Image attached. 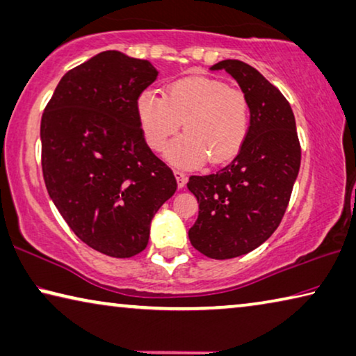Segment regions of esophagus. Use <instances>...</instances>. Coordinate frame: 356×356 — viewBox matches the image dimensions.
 I'll use <instances>...</instances> for the list:
<instances>
[{"instance_id":"34e87169","label":"esophagus","mask_w":356,"mask_h":356,"mask_svg":"<svg viewBox=\"0 0 356 356\" xmlns=\"http://www.w3.org/2000/svg\"><path fill=\"white\" fill-rule=\"evenodd\" d=\"M174 176H176V180H177V187L184 188L185 184H187V176L180 171H174Z\"/></svg>"}]
</instances>
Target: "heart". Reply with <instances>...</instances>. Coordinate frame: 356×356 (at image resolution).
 <instances>
[{
    "label": "heart",
    "instance_id": "1",
    "mask_svg": "<svg viewBox=\"0 0 356 356\" xmlns=\"http://www.w3.org/2000/svg\"><path fill=\"white\" fill-rule=\"evenodd\" d=\"M138 117L145 143L160 152L184 128V136L169 145L166 158L179 168L209 161L220 165L234 158L250 127V107L241 90L209 77H185L169 83L165 97L140 93Z\"/></svg>",
    "mask_w": 356,
    "mask_h": 356
}]
</instances>
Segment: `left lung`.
Instances as JSON below:
<instances>
[{"label": "left lung", "instance_id": "obj_1", "mask_svg": "<svg viewBox=\"0 0 356 356\" xmlns=\"http://www.w3.org/2000/svg\"><path fill=\"white\" fill-rule=\"evenodd\" d=\"M211 70L227 71L239 83L249 101L250 127L228 166L188 179L200 204L188 238L202 255L229 259L255 250L277 229L300 172L301 147L289 101L255 67L223 60Z\"/></svg>", "mask_w": 356, "mask_h": 356}]
</instances>
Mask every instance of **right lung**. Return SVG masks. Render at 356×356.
<instances>
[{"mask_svg": "<svg viewBox=\"0 0 356 356\" xmlns=\"http://www.w3.org/2000/svg\"><path fill=\"white\" fill-rule=\"evenodd\" d=\"M156 76L147 60L106 50L61 77L42 114L50 200L77 238L107 257L143 252L152 218L177 188L138 117L139 95Z\"/></svg>", "mask_w": 356, "mask_h": 356, "instance_id": "obj_1", "label": "right lung"}]
</instances>
